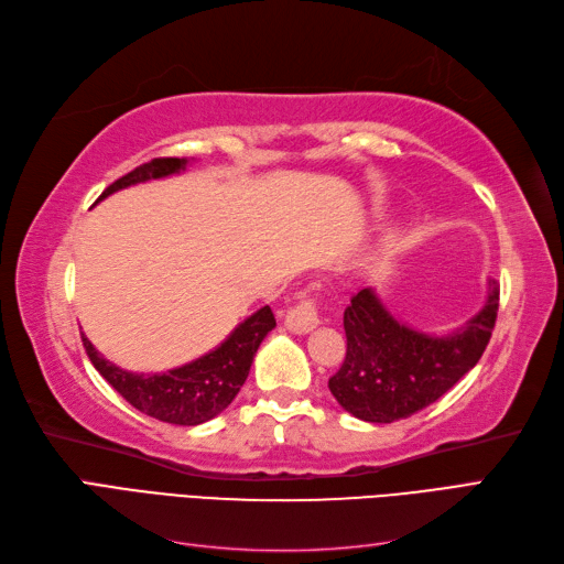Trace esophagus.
<instances>
[{
    "mask_svg": "<svg viewBox=\"0 0 564 564\" xmlns=\"http://www.w3.org/2000/svg\"><path fill=\"white\" fill-rule=\"evenodd\" d=\"M284 324L289 332L294 334H308L313 332L319 324V315H317V301L311 296H303L294 308L286 311Z\"/></svg>",
    "mask_w": 564,
    "mask_h": 564,
    "instance_id": "34e87169",
    "label": "esophagus"
}]
</instances>
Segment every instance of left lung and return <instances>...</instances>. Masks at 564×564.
<instances>
[{"label":"left lung","instance_id":"8db88e82","mask_svg":"<svg viewBox=\"0 0 564 564\" xmlns=\"http://www.w3.org/2000/svg\"><path fill=\"white\" fill-rule=\"evenodd\" d=\"M499 311V282L489 280L482 311L449 334H423L392 317L371 286L344 313L346 360L329 379L336 402L355 419L392 423L440 400L480 360Z\"/></svg>","mask_w":564,"mask_h":564}]
</instances>
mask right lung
<instances>
[{
	"label": "right lung",
	"instance_id": "add662e5",
	"mask_svg": "<svg viewBox=\"0 0 564 564\" xmlns=\"http://www.w3.org/2000/svg\"><path fill=\"white\" fill-rule=\"evenodd\" d=\"M185 164L187 160L158 158L148 164L135 166L133 172L108 185L98 199H104L135 183L178 174L183 172ZM272 329H275V315H272L270 305H263L261 311H256L251 317H247L218 348L164 373L124 371L108 362L84 334L82 340L91 365L98 369L100 377H104L131 406L164 423L199 425L218 416L235 400V395L240 392L242 383L249 377L256 350H259L261 340Z\"/></svg>",
	"mask_w": 564,
	"mask_h": 564
}]
</instances>
